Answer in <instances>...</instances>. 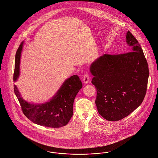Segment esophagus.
Segmentation results:
<instances>
[{
    "label": "esophagus",
    "mask_w": 158,
    "mask_h": 158,
    "mask_svg": "<svg viewBox=\"0 0 158 158\" xmlns=\"http://www.w3.org/2000/svg\"><path fill=\"white\" fill-rule=\"evenodd\" d=\"M83 82L84 84H88V82L89 81V74L88 73H85L84 75L83 76Z\"/></svg>",
    "instance_id": "esophagus-1"
}]
</instances>
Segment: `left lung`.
Returning a JSON list of instances; mask_svg holds the SVG:
<instances>
[{"label":"left lung","instance_id":"8db88e82","mask_svg":"<svg viewBox=\"0 0 158 158\" xmlns=\"http://www.w3.org/2000/svg\"><path fill=\"white\" fill-rule=\"evenodd\" d=\"M129 52L105 54L90 66L91 83L97 90V110L105 119L115 122L136 109L146 96L148 66L137 40L127 31Z\"/></svg>","mask_w":158,"mask_h":158}]
</instances>
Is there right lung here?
<instances>
[{
  "mask_svg": "<svg viewBox=\"0 0 158 158\" xmlns=\"http://www.w3.org/2000/svg\"><path fill=\"white\" fill-rule=\"evenodd\" d=\"M23 45V42H22L15 55L14 82L20 74V61ZM82 87V84L79 76L73 75L65 81L52 99L43 104L31 103L24 100L15 85H14V90L23 114L28 119L40 126L57 128L65 126L71 119L74 98Z\"/></svg>",
  "mask_w": 158,
  "mask_h": 158,
  "instance_id": "right-lung-1",
  "label": "right lung"
}]
</instances>
